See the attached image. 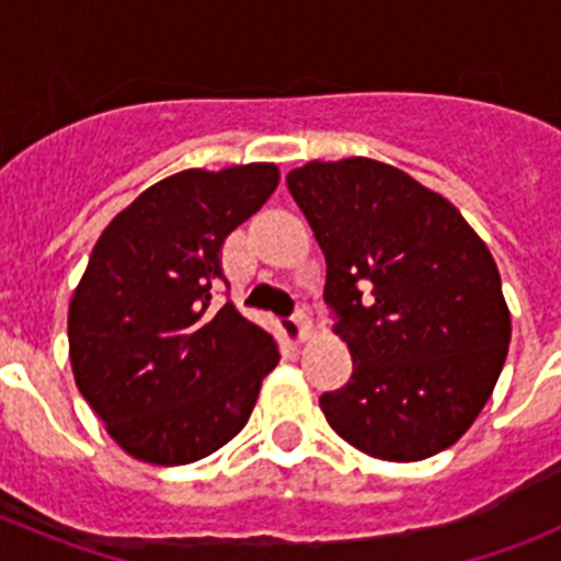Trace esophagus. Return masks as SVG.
<instances>
[{"instance_id":"obj_1","label":"esophagus","mask_w":561,"mask_h":561,"mask_svg":"<svg viewBox=\"0 0 561 561\" xmlns=\"http://www.w3.org/2000/svg\"><path fill=\"white\" fill-rule=\"evenodd\" d=\"M291 323L297 325V336H300V340H309V336H311V314H309V309H306V306H300V309L291 314Z\"/></svg>"}]
</instances>
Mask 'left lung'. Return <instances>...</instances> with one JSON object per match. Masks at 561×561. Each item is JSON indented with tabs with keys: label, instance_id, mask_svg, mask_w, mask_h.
Returning a JSON list of instances; mask_svg holds the SVG:
<instances>
[{
	"label": "left lung",
	"instance_id": "1",
	"mask_svg": "<svg viewBox=\"0 0 561 561\" xmlns=\"http://www.w3.org/2000/svg\"><path fill=\"white\" fill-rule=\"evenodd\" d=\"M325 255V304L354 359L320 396L340 438L424 460L472 427L503 370L512 317L492 252L444 196L385 162H309L286 176Z\"/></svg>",
	"mask_w": 561,
	"mask_h": 561
}]
</instances>
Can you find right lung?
<instances>
[{"instance_id": "add662e5", "label": "right lung", "mask_w": 561, "mask_h": 561, "mask_svg": "<svg viewBox=\"0 0 561 561\" xmlns=\"http://www.w3.org/2000/svg\"><path fill=\"white\" fill-rule=\"evenodd\" d=\"M270 162L182 171L142 191L98 238L69 304L78 390L131 458L182 466L250 419L280 354L213 289L225 238L277 187Z\"/></svg>"}]
</instances>
